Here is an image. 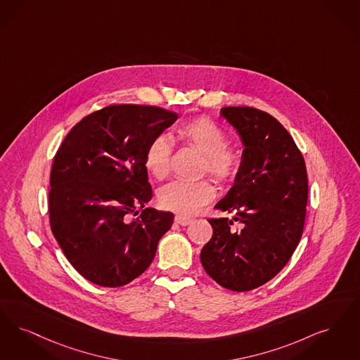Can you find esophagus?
<instances>
[{
  "instance_id": "esophagus-1",
  "label": "esophagus",
  "mask_w": 360,
  "mask_h": 360,
  "mask_svg": "<svg viewBox=\"0 0 360 360\" xmlns=\"http://www.w3.org/2000/svg\"><path fill=\"white\" fill-rule=\"evenodd\" d=\"M175 222L179 224V225H182V226H186V225H190V224L193 222V218L178 214V216H175Z\"/></svg>"
}]
</instances>
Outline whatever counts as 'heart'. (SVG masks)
Masks as SVG:
<instances>
[{
	"mask_svg": "<svg viewBox=\"0 0 360 360\" xmlns=\"http://www.w3.org/2000/svg\"><path fill=\"white\" fill-rule=\"evenodd\" d=\"M175 136L202 154L200 173H209L217 182L228 184L241 172L244 155L238 146L226 143V132L207 116L191 117L175 129ZM172 143L163 135L154 136L144 150L143 165L150 175L165 178L170 170ZM210 179L173 181L158 191L159 205L181 216L195 213L214 197Z\"/></svg>",
	"mask_w": 360,
	"mask_h": 360,
	"instance_id": "b5f03b06",
	"label": "heart"
}]
</instances>
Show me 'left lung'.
I'll return each instance as SVG.
<instances>
[{
    "label": "left lung",
    "instance_id": "left-lung-1",
    "mask_svg": "<svg viewBox=\"0 0 360 360\" xmlns=\"http://www.w3.org/2000/svg\"><path fill=\"white\" fill-rule=\"evenodd\" d=\"M244 144V163L216 209L234 213L209 219L213 237L202 248L203 269L221 287L246 292L278 274L302 238L308 176L300 150L283 124L253 107H224ZM238 221L242 229L233 231Z\"/></svg>",
    "mask_w": 360,
    "mask_h": 360
}]
</instances>
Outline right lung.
<instances>
[{
    "label": "right lung",
    "mask_w": 360,
    "mask_h": 360,
    "mask_svg": "<svg viewBox=\"0 0 360 360\" xmlns=\"http://www.w3.org/2000/svg\"><path fill=\"white\" fill-rule=\"evenodd\" d=\"M178 115L112 104L84 116L58 147L51 170L49 222L65 257L88 281L126 285L143 274L173 213L146 207L153 190L147 143ZM137 218L129 221L128 216Z\"/></svg>",
    "instance_id": "1"
}]
</instances>
